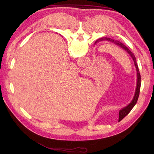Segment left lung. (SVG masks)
<instances>
[{
	"label": "left lung",
	"instance_id": "1",
	"mask_svg": "<svg viewBox=\"0 0 154 154\" xmlns=\"http://www.w3.org/2000/svg\"><path fill=\"white\" fill-rule=\"evenodd\" d=\"M104 40L110 41L111 42H112V43L117 45L118 46L122 48L123 50H125L127 52V53L128 54L130 55V56L132 57V58L133 59L134 62L135 67H136V71H137V86H136V93H135V94H134V99H133L132 101L130 103L129 105H128L126 107L124 108V109L120 110L119 111V122H120V120H122L124 117H125L126 115H128V113L130 112V111H131V110L133 109L134 106H135V104H136L137 101H138V97H139V94H140V87H141V76H140V71H139L138 64H137V62H136V58L135 57V55H134V54L132 53V52L130 51L129 49L125 45L123 44L122 43H121V42H120L119 41L112 40V39H110L109 38H105V37L98 39V40L95 42V43H97V42L104 41Z\"/></svg>",
	"mask_w": 154,
	"mask_h": 154
}]
</instances>
